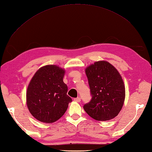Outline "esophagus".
<instances>
[{
	"instance_id": "1",
	"label": "esophagus",
	"mask_w": 152,
	"mask_h": 152,
	"mask_svg": "<svg viewBox=\"0 0 152 152\" xmlns=\"http://www.w3.org/2000/svg\"><path fill=\"white\" fill-rule=\"evenodd\" d=\"M75 101V102H80V98L78 97V98H74V99H73Z\"/></svg>"
}]
</instances>
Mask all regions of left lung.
Segmentation results:
<instances>
[{
    "instance_id": "8db88e82",
    "label": "left lung",
    "mask_w": 152,
    "mask_h": 152,
    "mask_svg": "<svg viewBox=\"0 0 152 152\" xmlns=\"http://www.w3.org/2000/svg\"><path fill=\"white\" fill-rule=\"evenodd\" d=\"M91 99L84 105L89 115L99 121L115 117L125 99V87L121 75L111 64L100 61L86 69Z\"/></svg>"
}]
</instances>
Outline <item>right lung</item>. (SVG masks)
Segmentation results:
<instances>
[{
	"mask_svg": "<svg viewBox=\"0 0 152 152\" xmlns=\"http://www.w3.org/2000/svg\"><path fill=\"white\" fill-rule=\"evenodd\" d=\"M65 71L55 65L40 68L32 78L26 93L30 112L38 121L53 123L65 113L72 102L63 82Z\"/></svg>",
	"mask_w": 152,
	"mask_h": 152,
	"instance_id": "add662e5",
	"label": "right lung"
}]
</instances>
